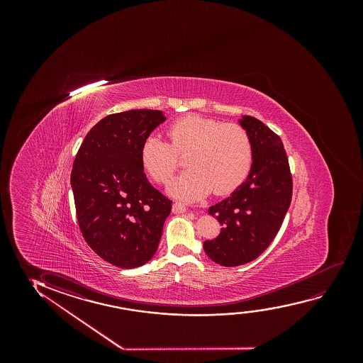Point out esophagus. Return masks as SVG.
<instances>
[{"label": "esophagus", "mask_w": 363, "mask_h": 363, "mask_svg": "<svg viewBox=\"0 0 363 363\" xmlns=\"http://www.w3.org/2000/svg\"><path fill=\"white\" fill-rule=\"evenodd\" d=\"M186 209H187L186 204L181 203V202H174L172 204V211L174 213H184V212H186Z\"/></svg>", "instance_id": "obj_1"}]
</instances>
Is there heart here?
I'll return each mask as SVG.
<instances>
[{
  "instance_id": "obj_1",
  "label": "heart",
  "mask_w": 363,
  "mask_h": 363,
  "mask_svg": "<svg viewBox=\"0 0 363 363\" xmlns=\"http://www.w3.org/2000/svg\"><path fill=\"white\" fill-rule=\"evenodd\" d=\"M166 139L145 140L140 160L157 184H167L186 156L189 169L174 179L169 194L196 199L213 189L225 194L243 184L253 164V144L248 131L235 123L199 115H186L167 126Z\"/></svg>"
}]
</instances>
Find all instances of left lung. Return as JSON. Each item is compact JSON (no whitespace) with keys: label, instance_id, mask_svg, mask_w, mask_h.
Instances as JSON below:
<instances>
[{"label":"left lung","instance_id":"8db88e82","mask_svg":"<svg viewBox=\"0 0 363 363\" xmlns=\"http://www.w3.org/2000/svg\"><path fill=\"white\" fill-rule=\"evenodd\" d=\"M240 124L253 144L248 179L208 213L222 225L203 249L214 263L238 267L258 258L283 224L293 197V176L283 141L260 120L243 115Z\"/></svg>","mask_w":363,"mask_h":363}]
</instances>
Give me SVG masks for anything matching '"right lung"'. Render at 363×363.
Returning <instances> with one entry per match:
<instances>
[{
	"label": "right lung",
	"mask_w": 363,
	"mask_h": 363,
	"mask_svg": "<svg viewBox=\"0 0 363 363\" xmlns=\"http://www.w3.org/2000/svg\"><path fill=\"white\" fill-rule=\"evenodd\" d=\"M160 110L108 115L85 136L70 174L80 232L90 248L119 268L147 263L159 247L172 201L151 186L140 160Z\"/></svg>",
	"instance_id": "1"
}]
</instances>
